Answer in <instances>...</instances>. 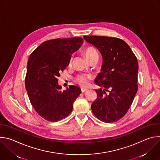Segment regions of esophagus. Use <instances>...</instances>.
<instances>
[{
    "label": "esophagus",
    "mask_w": 160,
    "mask_h": 160,
    "mask_svg": "<svg viewBox=\"0 0 160 160\" xmlns=\"http://www.w3.org/2000/svg\"><path fill=\"white\" fill-rule=\"evenodd\" d=\"M88 88H82V89H81V90H82V93L87 92V91H88Z\"/></svg>",
    "instance_id": "esophagus-1"
}]
</instances>
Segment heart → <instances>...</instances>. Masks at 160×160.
Masks as SVG:
<instances>
[{
    "label": "heart",
    "mask_w": 160,
    "mask_h": 160,
    "mask_svg": "<svg viewBox=\"0 0 160 160\" xmlns=\"http://www.w3.org/2000/svg\"><path fill=\"white\" fill-rule=\"evenodd\" d=\"M84 54H85L86 58L87 59V60L88 61H90L91 59L94 58V57L99 56L98 53L96 51V50L94 48H92V47H89V48H87V49H85V51H84ZM71 62H72V59L70 60V64H71ZM90 78V77L88 75H79L75 78V81L81 87H86L88 85Z\"/></svg>",
    "instance_id": "heart-1"
}]
</instances>
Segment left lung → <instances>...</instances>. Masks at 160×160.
<instances>
[{"label":"left lung","mask_w":160,"mask_h":160,"mask_svg":"<svg viewBox=\"0 0 160 160\" xmlns=\"http://www.w3.org/2000/svg\"><path fill=\"white\" fill-rule=\"evenodd\" d=\"M83 38L99 51L103 60L101 72L95 80L103 89L96 90L98 98L91 105L92 111L102 122H117L127 112L138 92V59L129 45L118 38Z\"/></svg>","instance_id":"left-lung-1"}]
</instances>
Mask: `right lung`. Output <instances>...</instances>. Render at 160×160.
Here are the masks:
<instances>
[{"label": "right lung", "instance_id": "obj_1", "mask_svg": "<svg viewBox=\"0 0 160 160\" xmlns=\"http://www.w3.org/2000/svg\"><path fill=\"white\" fill-rule=\"evenodd\" d=\"M82 43L80 37L49 40L42 43L28 58L26 89L32 106L45 120L58 122L73 110L81 89L70 85L61 91L58 78L69 65L72 54Z\"/></svg>", "mask_w": 160, "mask_h": 160}]
</instances>
